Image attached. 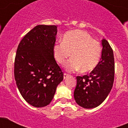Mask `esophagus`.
<instances>
[{"label": "esophagus", "instance_id": "34e87169", "mask_svg": "<svg viewBox=\"0 0 128 128\" xmlns=\"http://www.w3.org/2000/svg\"><path fill=\"white\" fill-rule=\"evenodd\" d=\"M68 76H69V75H68V74H66V73H65V74H64V75H63V78H64V79L66 78Z\"/></svg>", "mask_w": 128, "mask_h": 128}]
</instances>
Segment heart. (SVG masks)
Here are the masks:
<instances>
[{"label": "heart", "instance_id": "heart-1", "mask_svg": "<svg viewBox=\"0 0 128 128\" xmlns=\"http://www.w3.org/2000/svg\"><path fill=\"white\" fill-rule=\"evenodd\" d=\"M70 53L72 58L66 65V70L75 72L82 69L83 72H88L98 65L101 47L86 31L71 30L63 35L62 42H56L53 47L54 59L62 65L66 63Z\"/></svg>", "mask_w": 128, "mask_h": 128}]
</instances>
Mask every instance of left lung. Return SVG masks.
Segmentation results:
<instances>
[{"mask_svg":"<svg viewBox=\"0 0 128 128\" xmlns=\"http://www.w3.org/2000/svg\"><path fill=\"white\" fill-rule=\"evenodd\" d=\"M102 50L98 65L88 75L76 76L74 98L80 106L91 109L98 106L106 98L114 79L113 51L106 40H102Z\"/></svg>","mask_w":128,"mask_h":128,"instance_id":"obj_1","label":"left lung"}]
</instances>
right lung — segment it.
<instances>
[{"label": "right lung", "instance_id": "obj_1", "mask_svg": "<svg viewBox=\"0 0 128 128\" xmlns=\"http://www.w3.org/2000/svg\"><path fill=\"white\" fill-rule=\"evenodd\" d=\"M57 26L38 25L22 39L14 62L18 88L27 102L36 108L51 102L63 73L56 62L53 47Z\"/></svg>", "mask_w": 128, "mask_h": 128}]
</instances>
